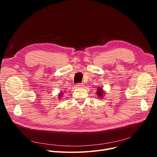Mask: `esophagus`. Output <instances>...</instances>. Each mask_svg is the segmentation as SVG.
I'll return each mask as SVG.
<instances>
[{
	"label": "esophagus",
	"instance_id": "esophagus-1",
	"mask_svg": "<svg viewBox=\"0 0 157 157\" xmlns=\"http://www.w3.org/2000/svg\"><path fill=\"white\" fill-rule=\"evenodd\" d=\"M76 86H77V87H78V88L83 87V86H84V83H78V84L76 85Z\"/></svg>",
	"mask_w": 157,
	"mask_h": 157
}]
</instances>
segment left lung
I'll return each mask as SVG.
<instances>
[{
  "label": "left lung",
  "instance_id": "8db88e82",
  "mask_svg": "<svg viewBox=\"0 0 157 157\" xmlns=\"http://www.w3.org/2000/svg\"><path fill=\"white\" fill-rule=\"evenodd\" d=\"M102 88H99L98 89V90L97 91V95L99 96V97H102V94H103V92H102Z\"/></svg>",
  "mask_w": 157,
  "mask_h": 157
}]
</instances>
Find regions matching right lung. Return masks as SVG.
I'll list each match as a JSON object with an SVG mask.
<instances>
[{"instance_id": "add662e5", "label": "right lung", "mask_w": 157, "mask_h": 157, "mask_svg": "<svg viewBox=\"0 0 157 157\" xmlns=\"http://www.w3.org/2000/svg\"><path fill=\"white\" fill-rule=\"evenodd\" d=\"M59 96H60V95H59Z\"/></svg>"}]
</instances>
